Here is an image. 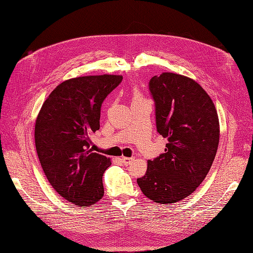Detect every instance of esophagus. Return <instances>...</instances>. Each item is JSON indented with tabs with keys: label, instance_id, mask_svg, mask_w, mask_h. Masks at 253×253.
I'll return each instance as SVG.
<instances>
[{
	"label": "esophagus",
	"instance_id": "1",
	"mask_svg": "<svg viewBox=\"0 0 253 253\" xmlns=\"http://www.w3.org/2000/svg\"><path fill=\"white\" fill-rule=\"evenodd\" d=\"M120 159L125 165H129L134 160V158H132V157H121Z\"/></svg>",
	"mask_w": 253,
	"mask_h": 253
}]
</instances>
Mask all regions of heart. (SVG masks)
<instances>
[{
	"label": "heart",
	"mask_w": 253,
	"mask_h": 253,
	"mask_svg": "<svg viewBox=\"0 0 253 253\" xmlns=\"http://www.w3.org/2000/svg\"><path fill=\"white\" fill-rule=\"evenodd\" d=\"M142 96L140 94V91L137 89V88H134L133 90V101L134 100H142Z\"/></svg>",
	"instance_id": "heart-1"
}]
</instances>
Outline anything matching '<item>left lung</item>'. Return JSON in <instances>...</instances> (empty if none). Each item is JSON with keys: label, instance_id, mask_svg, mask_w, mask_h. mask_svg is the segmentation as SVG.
Returning a JSON list of instances; mask_svg holds the SVG:
<instances>
[{"label": "left lung", "instance_id": "1", "mask_svg": "<svg viewBox=\"0 0 253 253\" xmlns=\"http://www.w3.org/2000/svg\"><path fill=\"white\" fill-rule=\"evenodd\" d=\"M149 86L157 132L168 143L164 154L148 160L147 172L137 183L151 201L170 205L192 194L210 171L219 142V121L210 96L193 79L163 73Z\"/></svg>", "mask_w": 253, "mask_h": 253}]
</instances>
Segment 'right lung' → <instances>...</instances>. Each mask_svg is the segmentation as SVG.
<instances>
[{
  "label": "right lung",
  "instance_id": "obj_1",
  "mask_svg": "<svg viewBox=\"0 0 253 253\" xmlns=\"http://www.w3.org/2000/svg\"><path fill=\"white\" fill-rule=\"evenodd\" d=\"M120 75L83 76L60 83L44 101L35 125V143L42 169L56 192L79 207L103 197L102 175L111 158L93 152L90 136L100 127L105 97Z\"/></svg>",
  "mask_w": 253,
  "mask_h": 253
}]
</instances>
